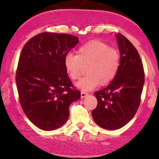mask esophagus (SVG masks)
I'll list each match as a JSON object with an SVG mask.
<instances>
[{"label":"esophagus","instance_id":"34e87169","mask_svg":"<svg viewBox=\"0 0 159 159\" xmlns=\"http://www.w3.org/2000/svg\"><path fill=\"white\" fill-rule=\"evenodd\" d=\"M88 96V93H87L84 92V91H81V98H84V97H86V96Z\"/></svg>","mask_w":159,"mask_h":159}]
</instances>
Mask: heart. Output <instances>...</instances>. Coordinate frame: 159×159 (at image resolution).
<instances>
[{"label":"heart","instance_id":"1","mask_svg":"<svg viewBox=\"0 0 159 159\" xmlns=\"http://www.w3.org/2000/svg\"><path fill=\"white\" fill-rule=\"evenodd\" d=\"M120 63V53L107 43L94 39L77 50V54H67L63 64L69 78L76 81L81 78L84 66H87V75L76 84V87L89 91L100 85L111 83L116 77Z\"/></svg>","mask_w":159,"mask_h":159}]
</instances>
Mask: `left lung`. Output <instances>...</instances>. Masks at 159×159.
<instances>
[{
	"label": "left lung",
	"mask_w": 159,
	"mask_h": 159,
	"mask_svg": "<svg viewBox=\"0 0 159 159\" xmlns=\"http://www.w3.org/2000/svg\"><path fill=\"white\" fill-rule=\"evenodd\" d=\"M120 52L119 70L107 87L94 93L98 105L92 111L97 125L103 129H120L135 115L144 84L140 57L132 43L121 34L116 35Z\"/></svg>",
	"instance_id": "1"
}]
</instances>
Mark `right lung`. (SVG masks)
Returning <instances> with one entry per match:
<instances>
[{
  "label": "right lung",
  "mask_w": 159,
  "mask_h": 159,
  "mask_svg": "<svg viewBox=\"0 0 159 159\" xmlns=\"http://www.w3.org/2000/svg\"><path fill=\"white\" fill-rule=\"evenodd\" d=\"M78 42L69 34L43 32L21 50L16 77L19 102L27 117L42 130L62 126L69 118L70 104L81 97L63 64Z\"/></svg>",
  "instance_id": "add662e5"
}]
</instances>
